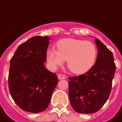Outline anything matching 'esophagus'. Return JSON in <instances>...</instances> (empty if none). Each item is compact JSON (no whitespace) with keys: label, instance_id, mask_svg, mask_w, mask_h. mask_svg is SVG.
I'll list each match as a JSON object with an SVG mask.
<instances>
[{"label":"esophagus","instance_id":"esophagus-1","mask_svg":"<svg viewBox=\"0 0 122 122\" xmlns=\"http://www.w3.org/2000/svg\"><path fill=\"white\" fill-rule=\"evenodd\" d=\"M65 78H66V76L65 75H61V74L58 75V79H59V80H61V79H65Z\"/></svg>","mask_w":122,"mask_h":122}]
</instances>
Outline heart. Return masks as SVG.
<instances>
[{"instance_id": "obj_1", "label": "heart", "mask_w": 122, "mask_h": 122, "mask_svg": "<svg viewBox=\"0 0 122 122\" xmlns=\"http://www.w3.org/2000/svg\"><path fill=\"white\" fill-rule=\"evenodd\" d=\"M57 49L47 50V62L55 70L67 59L68 68L71 72L81 74L86 72L94 65L97 59V47L89 41L67 38L59 41Z\"/></svg>"}]
</instances>
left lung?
I'll list each match as a JSON object with an SVG mask.
<instances>
[{
  "mask_svg": "<svg viewBox=\"0 0 122 122\" xmlns=\"http://www.w3.org/2000/svg\"><path fill=\"white\" fill-rule=\"evenodd\" d=\"M94 41L98 49L95 64L84 75L69 77L70 102L81 114L95 113L102 107L110 96L116 71L112 51L98 39Z\"/></svg>",
  "mask_w": 122,
  "mask_h": 122,
  "instance_id": "obj_1",
  "label": "left lung"
}]
</instances>
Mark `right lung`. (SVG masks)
<instances>
[{
    "label": "right lung",
    "mask_w": 122,
    "mask_h": 122,
    "mask_svg": "<svg viewBox=\"0 0 122 122\" xmlns=\"http://www.w3.org/2000/svg\"><path fill=\"white\" fill-rule=\"evenodd\" d=\"M49 40L48 36L31 37L20 45L11 59L10 93L17 105L25 112L44 111L58 83L57 75L44 65Z\"/></svg>",
    "instance_id": "right-lung-1"
}]
</instances>
